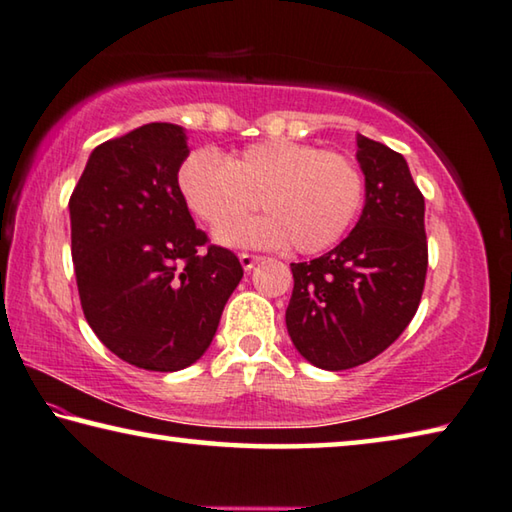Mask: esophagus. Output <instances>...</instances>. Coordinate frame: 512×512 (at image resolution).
<instances>
[{
	"mask_svg": "<svg viewBox=\"0 0 512 512\" xmlns=\"http://www.w3.org/2000/svg\"><path fill=\"white\" fill-rule=\"evenodd\" d=\"M238 258H240V265H242V270H245V272H251V270H254L256 263L263 261L261 256H254V254H240Z\"/></svg>",
	"mask_w": 512,
	"mask_h": 512,
	"instance_id": "obj_1",
	"label": "esophagus"
}]
</instances>
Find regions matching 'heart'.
<instances>
[{
  "mask_svg": "<svg viewBox=\"0 0 512 512\" xmlns=\"http://www.w3.org/2000/svg\"><path fill=\"white\" fill-rule=\"evenodd\" d=\"M177 188L197 218L213 229L224 227L215 233L222 245H290L299 254L335 245L364 200V177L353 159L283 139L251 143L227 161L209 148L188 152ZM256 201L266 215L234 225Z\"/></svg>",
  "mask_w": 512,
  "mask_h": 512,
  "instance_id": "1",
  "label": "heart"
}]
</instances>
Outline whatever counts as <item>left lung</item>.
Listing matches in <instances>:
<instances>
[{
  "label": "left lung",
  "mask_w": 512,
  "mask_h": 512,
  "mask_svg": "<svg viewBox=\"0 0 512 512\" xmlns=\"http://www.w3.org/2000/svg\"><path fill=\"white\" fill-rule=\"evenodd\" d=\"M364 209L328 254L292 263L285 326L297 351L324 371L380 355L414 319L427 274L425 197L396 150L357 134Z\"/></svg>",
  "instance_id": "8db88e82"
}]
</instances>
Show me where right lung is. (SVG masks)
I'll return each mask as SVG.
<instances>
[{"label":"right lung","instance_id":"obj_1","mask_svg":"<svg viewBox=\"0 0 512 512\" xmlns=\"http://www.w3.org/2000/svg\"><path fill=\"white\" fill-rule=\"evenodd\" d=\"M186 130L146 123L92 150L69 200L71 258L87 324L123 362L173 373L200 360L242 279L206 245L177 188Z\"/></svg>","mask_w":512,"mask_h":512}]
</instances>
